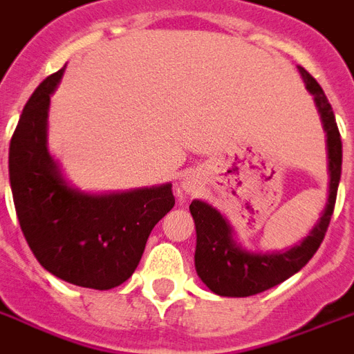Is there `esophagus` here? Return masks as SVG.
Segmentation results:
<instances>
[{"mask_svg":"<svg viewBox=\"0 0 354 354\" xmlns=\"http://www.w3.org/2000/svg\"><path fill=\"white\" fill-rule=\"evenodd\" d=\"M183 188H185V190H186V192H192V190H194V188H196V186L192 185L190 180H186L185 185H183Z\"/></svg>","mask_w":354,"mask_h":354,"instance_id":"34e87169","label":"esophagus"}]
</instances>
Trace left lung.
<instances>
[{
	"label": "left lung",
	"instance_id": "8db88e82",
	"mask_svg": "<svg viewBox=\"0 0 354 354\" xmlns=\"http://www.w3.org/2000/svg\"><path fill=\"white\" fill-rule=\"evenodd\" d=\"M299 72L305 79L306 88L314 95L317 111L322 114L323 127L327 131L328 171H330L327 208L319 223L312 229L310 236H306L297 248L275 254H251L234 243L231 227L216 208L203 201H192L190 212L196 221L197 232V275L218 295L249 297L286 281L303 266L308 264V260L316 254L330 223L336 194H338L339 175H342V138H339L333 106L322 86L305 68L299 66Z\"/></svg>",
	"mask_w": 354,
	"mask_h": 354
}]
</instances>
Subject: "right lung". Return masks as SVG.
Returning <instances> with one entry per match:
<instances>
[{
	"instance_id": "1",
	"label": "right lung",
	"mask_w": 354,
	"mask_h": 354,
	"mask_svg": "<svg viewBox=\"0 0 354 354\" xmlns=\"http://www.w3.org/2000/svg\"><path fill=\"white\" fill-rule=\"evenodd\" d=\"M62 72L38 84L10 138L16 216L44 270L75 286L111 290L133 275L149 232L175 197L171 185L111 196H86L66 185L46 147L49 94Z\"/></svg>"
}]
</instances>
